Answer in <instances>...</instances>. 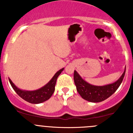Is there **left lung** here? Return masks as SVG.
<instances>
[{
    "instance_id": "8db88e82",
    "label": "left lung",
    "mask_w": 133,
    "mask_h": 133,
    "mask_svg": "<svg viewBox=\"0 0 133 133\" xmlns=\"http://www.w3.org/2000/svg\"><path fill=\"white\" fill-rule=\"evenodd\" d=\"M125 71L126 68L121 77L112 84L104 86H96L86 82L81 78L78 72L75 70L74 81L77 91L82 98L91 103H99L110 97L118 89L124 78Z\"/></svg>"
}]
</instances>
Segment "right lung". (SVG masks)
<instances>
[{
	"instance_id": "right-lung-1",
	"label": "right lung",
	"mask_w": 133,
	"mask_h": 133,
	"mask_svg": "<svg viewBox=\"0 0 133 133\" xmlns=\"http://www.w3.org/2000/svg\"><path fill=\"white\" fill-rule=\"evenodd\" d=\"M63 70L64 68L57 71L47 84L41 89L35 90H21L12 82L10 78H9V80L12 89L23 99L32 104H39L47 101L51 97L53 92H55L56 79Z\"/></svg>"
}]
</instances>
